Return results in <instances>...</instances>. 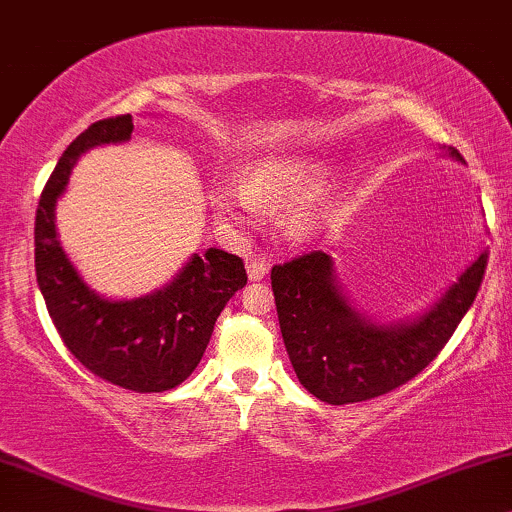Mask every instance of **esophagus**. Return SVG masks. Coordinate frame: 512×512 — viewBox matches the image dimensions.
<instances>
[{"mask_svg": "<svg viewBox=\"0 0 512 512\" xmlns=\"http://www.w3.org/2000/svg\"><path fill=\"white\" fill-rule=\"evenodd\" d=\"M270 263L263 261V258H246V273H249L251 280H263L268 275Z\"/></svg>", "mask_w": 512, "mask_h": 512, "instance_id": "1", "label": "esophagus"}]
</instances>
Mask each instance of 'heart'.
<instances>
[{
    "label": "heart",
    "instance_id": "heart-1",
    "mask_svg": "<svg viewBox=\"0 0 512 512\" xmlns=\"http://www.w3.org/2000/svg\"><path fill=\"white\" fill-rule=\"evenodd\" d=\"M334 159L323 151L296 149L266 154L246 168L244 180L220 178L211 185V204L235 230L256 225L263 206H285L287 235L299 242L323 235L342 208V194L325 178Z\"/></svg>",
    "mask_w": 512,
    "mask_h": 512
}]
</instances>
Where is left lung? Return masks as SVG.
Returning a JSON list of instances; mask_svg holds the SVG:
<instances>
[{
	"label": "left lung",
	"instance_id": "left-lung-1",
	"mask_svg": "<svg viewBox=\"0 0 512 512\" xmlns=\"http://www.w3.org/2000/svg\"><path fill=\"white\" fill-rule=\"evenodd\" d=\"M444 156L465 163L458 149ZM482 251L425 311L403 320H380L358 311L344 294L330 254L311 251L275 266L277 318L289 361L315 399L344 406L401 387L444 349L482 285Z\"/></svg>",
	"mask_w": 512,
	"mask_h": 512
}]
</instances>
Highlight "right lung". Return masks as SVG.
<instances>
[{
  "mask_svg": "<svg viewBox=\"0 0 512 512\" xmlns=\"http://www.w3.org/2000/svg\"><path fill=\"white\" fill-rule=\"evenodd\" d=\"M132 130L130 113L104 118L63 151L37 206L35 273L66 349L102 380L151 394L192 375L220 311L246 285V270L242 258L211 246L189 256L168 285L135 299H109L82 280L56 235V201L82 154L130 142Z\"/></svg>",
  "mask_w": 512,
  "mask_h": 512,
  "instance_id": "1",
  "label": "right lung"
}]
</instances>
